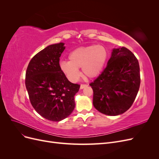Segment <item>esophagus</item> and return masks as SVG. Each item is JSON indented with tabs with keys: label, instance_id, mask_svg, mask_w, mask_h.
I'll use <instances>...</instances> for the list:
<instances>
[{
	"label": "esophagus",
	"instance_id": "obj_1",
	"mask_svg": "<svg viewBox=\"0 0 159 159\" xmlns=\"http://www.w3.org/2000/svg\"><path fill=\"white\" fill-rule=\"evenodd\" d=\"M86 87H88V85L87 84H81L80 89H84V88H85Z\"/></svg>",
	"mask_w": 159,
	"mask_h": 159
}]
</instances>
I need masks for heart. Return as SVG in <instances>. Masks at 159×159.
<instances>
[{
	"instance_id": "b5f03b06",
	"label": "heart",
	"mask_w": 159,
	"mask_h": 159,
	"mask_svg": "<svg viewBox=\"0 0 159 159\" xmlns=\"http://www.w3.org/2000/svg\"><path fill=\"white\" fill-rule=\"evenodd\" d=\"M108 58V51L102 46L80 47L71 51L68 56L69 61H61L60 67L70 81L75 82L80 76L78 68H81L86 78H97L104 70Z\"/></svg>"
}]
</instances>
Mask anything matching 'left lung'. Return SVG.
I'll use <instances>...</instances> for the list:
<instances>
[{"label": "left lung", "mask_w": 159, "mask_h": 159, "mask_svg": "<svg viewBox=\"0 0 159 159\" xmlns=\"http://www.w3.org/2000/svg\"><path fill=\"white\" fill-rule=\"evenodd\" d=\"M138 60L125 47L113 50L107 66L89 85L93 104L103 114L118 115L131 107L140 87Z\"/></svg>", "instance_id": "obj_1"}]
</instances>
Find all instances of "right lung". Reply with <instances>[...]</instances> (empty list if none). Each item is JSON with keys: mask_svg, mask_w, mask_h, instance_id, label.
Listing matches in <instances>:
<instances>
[{"mask_svg": "<svg viewBox=\"0 0 159 159\" xmlns=\"http://www.w3.org/2000/svg\"><path fill=\"white\" fill-rule=\"evenodd\" d=\"M64 44L47 46L34 56L26 72L25 84L32 107L52 121L68 117L75 108L74 96L80 85L72 84L60 67Z\"/></svg>", "mask_w": 159, "mask_h": 159, "instance_id": "add662e5", "label": "right lung"}]
</instances>
